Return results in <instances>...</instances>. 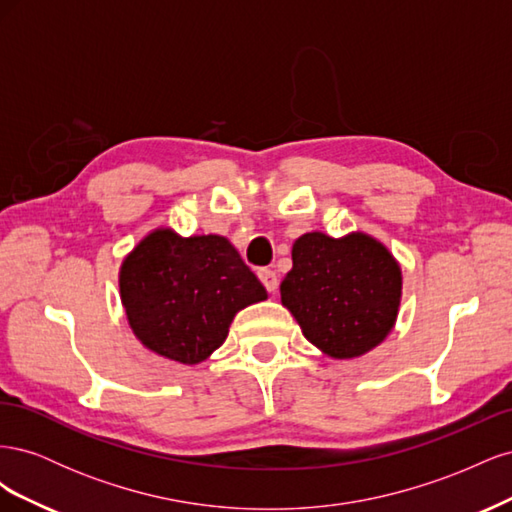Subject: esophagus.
Returning <instances> with one entry per match:
<instances>
[{
  "instance_id": "34e87169",
  "label": "esophagus",
  "mask_w": 512,
  "mask_h": 512,
  "mask_svg": "<svg viewBox=\"0 0 512 512\" xmlns=\"http://www.w3.org/2000/svg\"><path fill=\"white\" fill-rule=\"evenodd\" d=\"M258 280L262 282V286H265L269 292H275V290H277V275H275V271H271V269H260V271H258Z\"/></svg>"
}]
</instances>
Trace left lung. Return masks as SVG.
<instances>
[{"label": "left lung", "instance_id": "8db88e82", "mask_svg": "<svg viewBox=\"0 0 512 512\" xmlns=\"http://www.w3.org/2000/svg\"><path fill=\"white\" fill-rule=\"evenodd\" d=\"M282 303L303 335L335 359H350L389 335L401 299V271L367 235L333 239L307 232L292 245Z\"/></svg>", "mask_w": 512, "mask_h": 512}]
</instances>
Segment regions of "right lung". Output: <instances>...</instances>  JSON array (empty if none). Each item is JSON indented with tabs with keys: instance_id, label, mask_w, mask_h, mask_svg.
<instances>
[{
	"instance_id": "add662e5",
	"label": "right lung",
	"mask_w": 512,
	"mask_h": 512,
	"mask_svg": "<svg viewBox=\"0 0 512 512\" xmlns=\"http://www.w3.org/2000/svg\"><path fill=\"white\" fill-rule=\"evenodd\" d=\"M121 301L141 342L170 361L194 365L224 344L239 309L267 290L224 237L181 239L156 230L123 260Z\"/></svg>"
}]
</instances>
